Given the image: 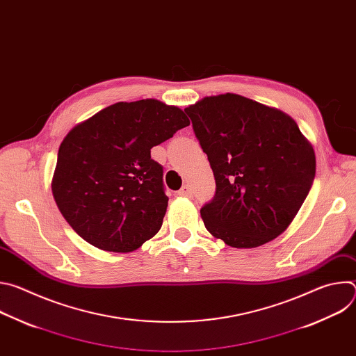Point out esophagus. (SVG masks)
Wrapping results in <instances>:
<instances>
[{
    "instance_id": "obj_1",
    "label": "esophagus",
    "mask_w": 356,
    "mask_h": 356,
    "mask_svg": "<svg viewBox=\"0 0 356 356\" xmlns=\"http://www.w3.org/2000/svg\"><path fill=\"white\" fill-rule=\"evenodd\" d=\"M193 191H191V187L188 184H184L180 190H179V195L181 197H191Z\"/></svg>"
}]
</instances>
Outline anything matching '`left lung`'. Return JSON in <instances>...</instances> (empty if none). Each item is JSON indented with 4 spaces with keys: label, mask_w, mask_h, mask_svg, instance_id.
Instances as JSON below:
<instances>
[{
    "label": "left lung",
    "mask_w": 356,
    "mask_h": 356,
    "mask_svg": "<svg viewBox=\"0 0 356 356\" xmlns=\"http://www.w3.org/2000/svg\"><path fill=\"white\" fill-rule=\"evenodd\" d=\"M206 152L216 194L200 210L209 232L232 248H257L290 225L306 200L316 155L280 110L227 92L184 108Z\"/></svg>",
    "instance_id": "8db88e82"
}]
</instances>
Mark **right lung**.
I'll return each instance as SVG.
<instances>
[{"mask_svg": "<svg viewBox=\"0 0 356 356\" xmlns=\"http://www.w3.org/2000/svg\"><path fill=\"white\" fill-rule=\"evenodd\" d=\"M187 125L180 108L154 98L113 104L76 125L60 143L52 180L69 225L108 252H132L156 235L169 198L150 149Z\"/></svg>", "mask_w": 356, "mask_h": 356, "instance_id": "1", "label": "right lung"}]
</instances>
